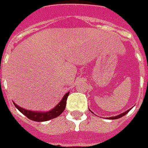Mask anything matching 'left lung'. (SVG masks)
<instances>
[{
	"instance_id": "obj_1",
	"label": "left lung",
	"mask_w": 148,
	"mask_h": 148,
	"mask_svg": "<svg viewBox=\"0 0 148 148\" xmlns=\"http://www.w3.org/2000/svg\"><path fill=\"white\" fill-rule=\"evenodd\" d=\"M128 111L129 110H127L125 111L124 113H123V114H119V115H117V116H114V117H110V118H108L109 119H119V118H121V117L124 116L126 114H128Z\"/></svg>"
}]
</instances>
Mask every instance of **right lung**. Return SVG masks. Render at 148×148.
Wrapping results in <instances>:
<instances>
[{"instance_id":"1","label":"right lung","mask_w":148,"mask_h":148,"mask_svg":"<svg viewBox=\"0 0 148 148\" xmlns=\"http://www.w3.org/2000/svg\"><path fill=\"white\" fill-rule=\"evenodd\" d=\"M68 95H69V92H67L66 94L64 95L62 99L60 101L58 105H56V107H54L53 110L48 111V112L28 110H25V109L21 108L20 106H18L14 103V105L28 119H31L33 121H36V122H43V121H48V120H50V119H54L56 117L59 116L60 114L64 111L66 108V99H67Z\"/></svg>"}]
</instances>
